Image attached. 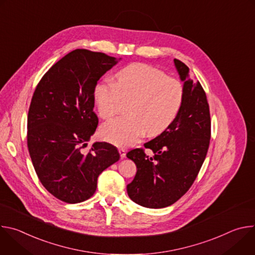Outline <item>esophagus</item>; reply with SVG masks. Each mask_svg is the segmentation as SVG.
I'll use <instances>...</instances> for the list:
<instances>
[{
	"instance_id": "esophagus-1",
	"label": "esophagus",
	"mask_w": 255,
	"mask_h": 255,
	"mask_svg": "<svg viewBox=\"0 0 255 255\" xmlns=\"http://www.w3.org/2000/svg\"><path fill=\"white\" fill-rule=\"evenodd\" d=\"M119 153H120L121 158H125V157H126V150H125V149L120 148V149H119Z\"/></svg>"
}]
</instances>
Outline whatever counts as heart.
Instances as JSON below:
<instances>
[{
    "label": "heart",
    "mask_w": 255,
    "mask_h": 255,
    "mask_svg": "<svg viewBox=\"0 0 255 255\" xmlns=\"http://www.w3.org/2000/svg\"><path fill=\"white\" fill-rule=\"evenodd\" d=\"M117 82L103 80L94 90L99 115H116L122 99L132 100L128 117L116 118L101 126L100 134L109 143L127 147L146 132L154 136L165 131L175 119L184 98L181 83L164 71L144 63H133L117 72Z\"/></svg>",
    "instance_id": "1"
}]
</instances>
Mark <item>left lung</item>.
Returning a JSON list of instances; mask_svg holds the SVG:
<instances>
[{"label":"left lung","mask_w":255,"mask_h":255,"mask_svg":"<svg viewBox=\"0 0 255 255\" xmlns=\"http://www.w3.org/2000/svg\"><path fill=\"white\" fill-rule=\"evenodd\" d=\"M174 66L184 83V98L170 126L144 144L154 153L133 149L127 157L137 167L134 179L127 186L129 198L136 204L160 209L175 203L195 181L206 158L211 138L210 110L205 91L190 68L178 59Z\"/></svg>","instance_id":"1"}]
</instances>
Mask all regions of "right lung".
Returning <instances> with one entry per match:
<instances>
[{
  "instance_id": "add662e5",
  "label": "right lung",
  "mask_w": 255,
  "mask_h": 255,
  "mask_svg": "<svg viewBox=\"0 0 255 255\" xmlns=\"http://www.w3.org/2000/svg\"><path fill=\"white\" fill-rule=\"evenodd\" d=\"M121 58L76 49L53 64L33 94L28 113L27 144L43 187L68 204L90 199L99 175L119 160L107 142L88 145L98 126L94 90Z\"/></svg>"
}]
</instances>
